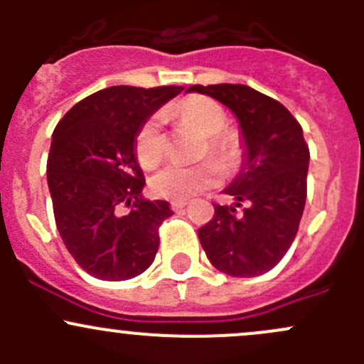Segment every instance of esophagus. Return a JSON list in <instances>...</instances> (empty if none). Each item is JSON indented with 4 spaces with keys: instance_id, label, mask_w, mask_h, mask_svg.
I'll list each match as a JSON object with an SVG mask.
<instances>
[{
    "instance_id": "esophagus-1",
    "label": "esophagus",
    "mask_w": 364,
    "mask_h": 364,
    "mask_svg": "<svg viewBox=\"0 0 364 364\" xmlns=\"http://www.w3.org/2000/svg\"><path fill=\"white\" fill-rule=\"evenodd\" d=\"M186 200H172L171 203V209L172 211H181L183 208H186Z\"/></svg>"
}]
</instances>
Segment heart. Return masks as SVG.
I'll return each instance as SVG.
<instances>
[{
  "instance_id": "1",
  "label": "heart",
  "mask_w": 364,
  "mask_h": 364,
  "mask_svg": "<svg viewBox=\"0 0 364 364\" xmlns=\"http://www.w3.org/2000/svg\"><path fill=\"white\" fill-rule=\"evenodd\" d=\"M179 119L192 124L204 135L200 156H213L223 168L232 171L243 155L240 134L227 128V114L218 102L203 95H190L176 102L171 109ZM164 116L153 114L142 123L135 135L134 151L139 165L153 168L165 155V135L161 132ZM222 179V168L215 161H203L193 167L167 165L151 178V190L155 196L171 200H186L215 188Z\"/></svg>"
}]
</instances>
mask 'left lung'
I'll use <instances>...</instances> for the list:
<instances>
[{
	"label": "left lung",
	"mask_w": 364,
	"mask_h": 364,
	"mask_svg": "<svg viewBox=\"0 0 364 364\" xmlns=\"http://www.w3.org/2000/svg\"><path fill=\"white\" fill-rule=\"evenodd\" d=\"M188 91L236 114L247 146L243 168L225 190L236 208L213 204L215 215L199 229L200 245L222 273L259 277L284 259L299 229L310 161L303 128L280 102L245 84H196Z\"/></svg>",
	"instance_id": "obj_1"
}]
</instances>
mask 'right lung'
<instances>
[{"instance_id":"1","label":"right lung","mask_w":364,"mask_h":364,"mask_svg":"<svg viewBox=\"0 0 364 364\" xmlns=\"http://www.w3.org/2000/svg\"><path fill=\"white\" fill-rule=\"evenodd\" d=\"M183 86H111L77 102L56 124L47 183L65 247L87 274L130 280L159 252L167 200L142 197L135 159L139 128Z\"/></svg>"}]
</instances>
